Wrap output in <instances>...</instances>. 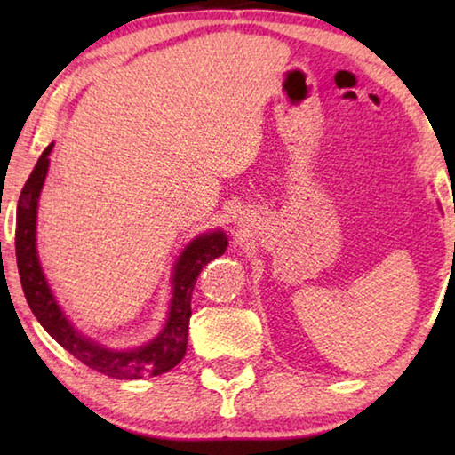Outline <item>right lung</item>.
Listing matches in <instances>:
<instances>
[{
  "instance_id": "obj_1",
  "label": "right lung",
  "mask_w": 455,
  "mask_h": 455,
  "mask_svg": "<svg viewBox=\"0 0 455 455\" xmlns=\"http://www.w3.org/2000/svg\"><path fill=\"white\" fill-rule=\"evenodd\" d=\"M53 144L42 152L36 168L29 174L28 182L21 188L15 214V259H18L20 281L24 287L29 309L40 321V325L56 339L68 353L90 369L104 373L114 379H140L142 375H163L168 369L176 367L182 361L188 345V323H190V299L196 279L203 268L212 259L220 257L227 251L225 233H209L192 241L182 251L172 276V299L168 321L156 339L148 345L132 351H112L82 337L76 331L64 313L60 311L52 291L45 283L40 260L36 251V214L37 198L44 187L45 174L50 166V152Z\"/></svg>"
}]
</instances>
